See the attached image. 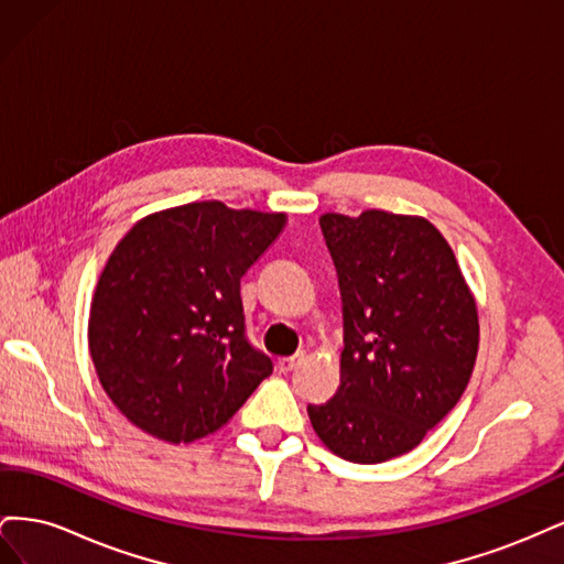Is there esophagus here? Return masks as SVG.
I'll use <instances>...</instances> for the list:
<instances>
[{
  "label": "esophagus",
  "mask_w": 564,
  "mask_h": 564,
  "mask_svg": "<svg viewBox=\"0 0 564 564\" xmlns=\"http://www.w3.org/2000/svg\"><path fill=\"white\" fill-rule=\"evenodd\" d=\"M301 360H303V352L301 355H292V357H282V360H278V369L282 373H289V371H294L301 365Z\"/></svg>",
  "instance_id": "esophagus-1"
}]
</instances>
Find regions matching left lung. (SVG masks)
Masks as SVG:
<instances>
[{"instance_id":"8db88e82","label":"left lung","mask_w":564,"mask_h":564,"mask_svg":"<svg viewBox=\"0 0 564 564\" xmlns=\"http://www.w3.org/2000/svg\"><path fill=\"white\" fill-rule=\"evenodd\" d=\"M344 301L340 383L308 416L352 464L412 452L464 395L480 346L470 286L423 216L322 214Z\"/></svg>"}]
</instances>
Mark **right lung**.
I'll list each match as a JSON object with an SVG mask.
<instances>
[{
	"mask_svg": "<svg viewBox=\"0 0 564 564\" xmlns=\"http://www.w3.org/2000/svg\"><path fill=\"white\" fill-rule=\"evenodd\" d=\"M286 226L282 212L191 202L135 220L89 313L98 381L135 429L181 445L232 419L272 373L245 338L240 280Z\"/></svg>",
	"mask_w": 564,
	"mask_h": 564,
	"instance_id": "right-lung-1",
	"label": "right lung"
}]
</instances>
